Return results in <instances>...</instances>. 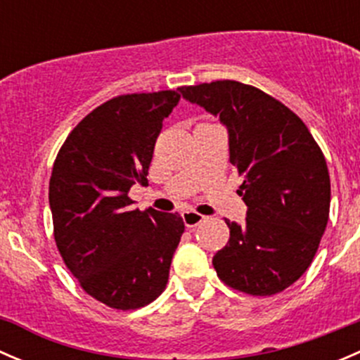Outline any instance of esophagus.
Instances as JSON below:
<instances>
[{
	"mask_svg": "<svg viewBox=\"0 0 360 360\" xmlns=\"http://www.w3.org/2000/svg\"><path fill=\"white\" fill-rule=\"evenodd\" d=\"M205 219H207L205 216H202V214L195 212V210H186V212L183 214V221H184V224H186L188 228L198 226V224H202Z\"/></svg>",
	"mask_w": 360,
	"mask_h": 360,
	"instance_id": "1",
	"label": "esophagus"
}]
</instances>
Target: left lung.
Segmentation results:
<instances>
[{
	"label": "left lung",
	"instance_id": "left-lung-1",
	"mask_svg": "<svg viewBox=\"0 0 360 360\" xmlns=\"http://www.w3.org/2000/svg\"><path fill=\"white\" fill-rule=\"evenodd\" d=\"M184 99L219 116L230 162L245 174L244 224L226 221L230 240L212 257L228 288L271 296L314 261L329 219L331 181L317 141L296 112L252 85L216 79L179 86Z\"/></svg>",
	"mask_w": 360,
	"mask_h": 360
}]
</instances>
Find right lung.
I'll use <instances>...</instances> for the list:
<instances>
[{
  "label": "right lung",
  "instance_id": "add662e5",
  "mask_svg": "<svg viewBox=\"0 0 360 360\" xmlns=\"http://www.w3.org/2000/svg\"><path fill=\"white\" fill-rule=\"evenodd\" d=\"M176 90L125 94L90 111L53 162L49 200L64 264L86 294L116 310L146 307L165 291L184 231L179 214L134 209L132 184L148 169Z\"/></svg>",
  "mask_w": 360,
  "mask_h": 360
}]
</instances>
